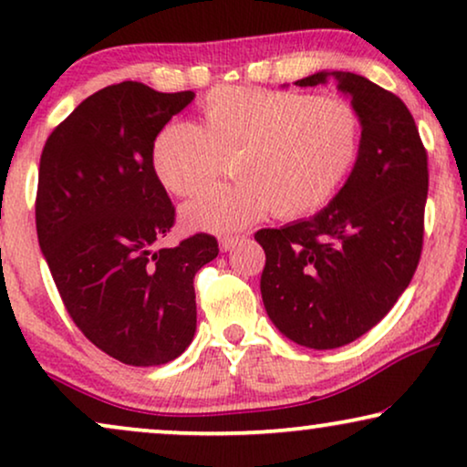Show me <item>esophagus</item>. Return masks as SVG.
Listing matches in <instances>:
<instances>
[{
    "label": "esophagus",
    "mask_w": 467,
    "mask_h": 467,
    "mask_svg": "<svg viewBox=\"0 0 467 467\" xmlns=\"http://www.w3.org/2000/svg\"><path fill=\"white\" fill-rule=\"evenodd\" d=\"M238 240H240V235H223V238L219 240L221 251H232V248L238 244Z\"/></svg>",
    "instance_id": "obj_1"
}]
</instances>
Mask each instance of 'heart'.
<instances>
[{
  "label": "heart",
  "mask_w": 467,
  "mask_h": 467,
  "mask_svg": "<svg viewBox=\"0 0 467 467\" xmlns=\"http://www.w3.org/2000/svg\"><path fill=\"white\" fill-rule=\"evenodd\" d=\"M203 127L170 123L152 144V170L171 195L213 182L227 155H238L235 184H216L184 203L193 229L225 234L272 208L278 219L323 210L353 174L361 117L342 98L261 87H221L203 101Z\"/></svg>",
  "instance_id": "obj_1"
}]
</instances>
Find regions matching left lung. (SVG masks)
<instances>
[{
	"label": "left lung",
	"instance_id": "8db88e82",
	"mask_svg": "<svg viewBox=\"0 0 467 467\" xmlns=\"http://www.w3.org/2000/svg\"><path fill=\"white\" fill-rule=\"evenodd\" d=\"M329 76L361 117L359 161L312 219L254 234L265 251L267 315L289 340L317 350L357 340L410 285L430 187L427 150L404 101L350 72H318L296 85L317 87Z\"/></svg>",
	"mask_w": 467,
	"mask_h": 467
}]
</instances>
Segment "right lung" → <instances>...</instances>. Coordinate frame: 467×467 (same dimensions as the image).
<instances>
[{"label":"right lung","mask_w":467,"mask_h":467,"mask_svg":"<svg viewBox=\"0 0 467 467\" xmlns=\"http://www.w3.org/2000/svg\"><path fill=\"white\" fill-rule=\"evenodd\" d=\"M193 91L125 80L87 98L44 144L36 229L67 315L125 366H161L193 340V278L219 254L210 234L159 248L176 208L152 144Z\"/></svg>","instance_id":"1"}]
</instances>
